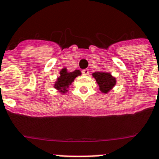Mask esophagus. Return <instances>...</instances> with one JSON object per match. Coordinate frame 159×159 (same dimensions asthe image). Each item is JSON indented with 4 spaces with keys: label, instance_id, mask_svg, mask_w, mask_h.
<instances>
[{
    "label": "esophagus",
    "instance_id": "obj_1",
    "mask_svg": "<svg viewBox=\"0 0 159 159\" xmlns=\"http://www.w3.org/2000/svg\"><path fill=\"white\" fill-rule=\"evenodd\" d=\"M82 72L83 75H88L89 74L90 71H89V69H84V70H82Z\"/></svg>",
    "mask_w": 159,
    "mask_h": 159
}]
</instances>
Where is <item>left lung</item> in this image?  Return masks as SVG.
<instances>
[{
	"instance_id": "obj_1",
	"label": "left lung",
	"mask_w": 159,
	"mask_h": 159,
	"mask_svg": "<svg viewBox=\"0 0 159 159\" xmlns=\"http://www.w3.org/2000/svg\"><path fill=\"white\" fill-rule=\"evenodd\" d=\"M92 75L97 80V82L99 85L100 90L102 92L107 93L116 85V78L112 77L108 72H96Z\"/></svg>"
}]
</instances>
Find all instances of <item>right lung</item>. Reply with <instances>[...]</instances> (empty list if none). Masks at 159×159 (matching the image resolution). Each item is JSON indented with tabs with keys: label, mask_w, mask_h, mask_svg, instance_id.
<instances>
[{
	"label": "right lung",
	"mask_w": 159,
	"mask_h": 159,
	"mask_svg": "<svg viewBox=\"0 0 159 159\" xmlns=\"http://www.w3.org/2000/svg\"><path fill=\"white\" fill-rule=\"evenodd\" d=\"M79 75H81V72L79 70H75L74 72H67L66 68H63L60 72V77L57 78V82L55 83V88H57V90H60L61 92H65L68 86Z\"/></svg>",
	"instance_id": "add662e5"
}]
</instances>
